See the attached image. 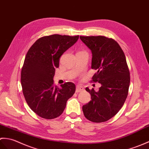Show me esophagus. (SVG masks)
<instances>
[{"label":"esophagus","mask_w":149,"mask_h":149,"mask_svg":"<svg viewBox=\"0 0 149 149\" xmlns=\"http://www.w3.org/2000/svg\"><path fill=\"white\" fill-rule=\"evenodd\" d=\"M84 90V87H82L81 86L78 85V86H77V87H76V92H77V93H79V92L83 91Z\"/></svg>","instance_id":"obj_1"}]
</instances>
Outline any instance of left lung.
I'll return each mask as SVG.
<instances>
[{"instance_id":"obj_1","label":"left lung","mask_w":149,"mask_h":149,"mask_svg":"<svg viewBox=\"0 0 149 149\" xmlns=\"http://www.w3.org/2000/svg\"><path fill=\"white\" fill-rule=\"evenodd\" d=\"M91 49L92 69L96 72L92 81L101 84L100 90H85L91 95V101L83 106L85 117L91 122H103L119 111L126 100L130 84V73L124 53L120 45L104 36H80Z\"/></svg>"}]
</instances>
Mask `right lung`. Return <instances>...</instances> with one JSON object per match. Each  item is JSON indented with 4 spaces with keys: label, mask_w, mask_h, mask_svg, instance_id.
<instances>
[{
    "label": "right lung",
    "mask_w": 149,
    "mask_h": 149,
    "mask_svg": "<svg viewBox=\"0 0 149 149\" xmlns=\"http://www.w3.org/2000/svg\"><path fill=\"white\" fill-rule=\"evenodd\" d=\"M79 36L54 34L38 39L30 48L21 71L23 94L30 108L46 119L63 113L66 102L75 92V85L55 86L54 77L61 56L78 41Z\"/></svg>",
    "instance_id": "obj_1"
}]
</instances>
